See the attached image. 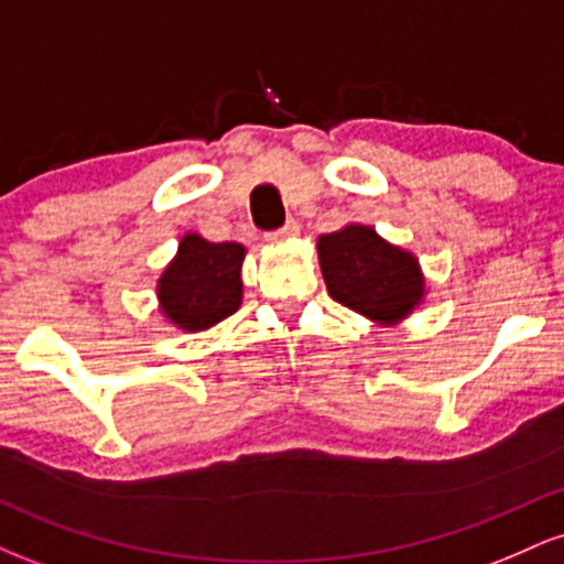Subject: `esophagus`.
<instances>
[{
  "instance_id": "obj_1",
  "label": "esophagus",
  "mask_w": 564,
  "mask_h": 564,
  "mask_svg": "<svg viewBox=\"0 0 564 564\" xmlns=\"http://www.w3.org/2000/svg\"><path fill=\"white\" fill-rule=\"evenodd\" d=\"M296 232H300V223H296V219H289L283 228L268 232V238H270V241H286V238H294Z\"/></svg>"
}]
</instances>
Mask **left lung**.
Listing matches in <instances>:
<instances>
[{
    "instance_id": "8db88e82",
    "label": "left lung",
    "mask_w": 564,
    "mask_h": 564,
    "mask_svg": "<svg viewBox=\"0 0 564 564\" xmlns=\"http://www.w3.org/2000/svg\"><path fill=\"white\" fill-rule=\"evenodd\" d=\"M318 260L328 294L371 321H403L424 296L416 257L387 243L368 225L321 236Z\"/></svg>"
}]
</instances>
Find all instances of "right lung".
Segmentation results:
<instances>
[{
    "label": "right lung",
    "mask_w": 564,
    "mask_h": 564,
    "mask_svg": "<svg viewBox=\"0 0 564 564\" xmlns=\"http://www.w3.org/2000/svg\"><path fill=\"white\" fill-rule=\"evenodd\" d=\"M241 243H212L187 232L159 278L164 315L183 332H204L241 307Z\"/></svg>",
    "instance_id": "right-lung-1"
}]
</instances>
